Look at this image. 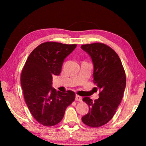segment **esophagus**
<instances>
[{"label":"esophagus","instance_id":"obj_1","mask_svg":"<svg viewBox=\"0 0 146 146\" xmlns=\"http://www.w3.org/2000/svg\"><path fill=\"white\" fill-rule=\"evenodd\" d=\"M75 100L76 101H78V102H82V97H80V96H79L78 95H76V97H75Z\"/></svg>","mask_w":146,"mask_h":146}]
</instances>
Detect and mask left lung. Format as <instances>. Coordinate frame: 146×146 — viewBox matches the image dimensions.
<instances>
[{"label": "left lung", "mask_w": 146, "mask_h": 146, "mask_svg": "<svg viewBox=\"0 0 146 146\" xmlns=\"http://www.w3.org/2000/svg\"><path fill=\"white\" fill-rule=\"evenodd\" d=\"M81 48L92 59L93 82L100 90L99 98L95 101L88 97L82 99L90 110L82 121L90 127H98L114 116L122 99L126 76L119 56L110 46L97 42L84 44Z\"/></svg>", "instance_id": "left-lung-1"}]
</instances>
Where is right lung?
Returning a JSON list of instances; mask_svg holds the SVG:
<instances>
[{
	"instance_id": "1",
	"label": "right lung",
	"mask_w": 146,
	"mask_h": 146,
	"mask_svg": "<svg viewBox=\"0 0 146 146\" xmlns=\"http://www.w3.org/2000/svg\"><path fill=\"white\" fill-rule=\"evenodd\" d=\"M76 44L46 42L29 55L21 76L24 97L35 119L44 126L60 122L68 106L75 98L72 91H56L51 86L53 75H59L65 58Z\"/></svg>"
}]
</instances>
